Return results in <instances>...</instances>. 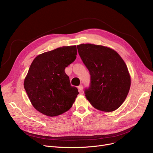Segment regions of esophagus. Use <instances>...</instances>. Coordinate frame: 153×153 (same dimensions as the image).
<instances>
[{"instance_id":"34e87169","label":"esophagus","mask_w":153,"mask_h":153,"mask_svg":"<svg viewBox=\"0 0 153 153\" xmlns=\"http://www.w3.org/2000/svg\"><path fill=\"white\" fill-rule=\"evenodd\" d=\"M78 90H79V92H82V91H83V87H82V85H79V86H78Z\"/></svg>"}]
</instances>
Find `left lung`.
<instances>
[{
    "label": "left lung",
    "instance_id": "1",
    "mask_svg": "<svg viewBox=\"0 0 153 153\" xmlns=\"http://www.w3.org/2000/svg\"><path fill=\"white\" fill-rule=\"evenodd\" d=\"M79 54L89 71L91 85L85 97L94 108L112 112L122 105L131 86L127 65L114 50L92 44L77 45Z\"/></svg>",
    "mask_w": 153,
    "mask_h": 153
}]
</instances>
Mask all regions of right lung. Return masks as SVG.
<instances>
[{"mask_svg": "<svg viewBox=\"0 0 153 153\" xmlns=\"http://www.w3.org/2000/svg\"><path fill=\"white\" fill-rule=\"evenodd\" d=\"M76 45L63 46L38 55L32 61L24 87L34 108L49 117L68 111L79 94L65 68L75 61Z\"/></svg>", "mask_w": 153, "mask_h": 153, "instance_id": "1", "label": "right lung"}]
</instances>
